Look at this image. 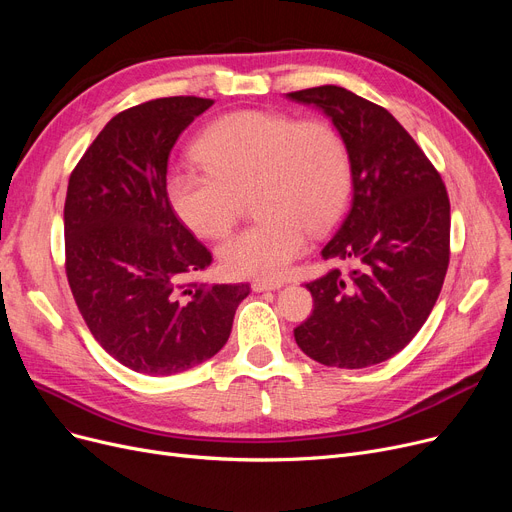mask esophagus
I'll list each match as a JSON object with an SVG mask.
<instances>
[{
    "label": "esophagus",
    "instance_id": "34e87169",
    "mask_svg": "<svg viewBox=\"0 0 512 512\" xmlns=\"http://www.w3.org/2000/svg\"><path fill=\"white\" fill-rule=\"evenodd\" d=\"M284 286V282L282 280H255L253 284H251V288L255 290V292H263V290H278V288H282Z\"/></svg>",
    "mask_w": 512,
    "mask_h": 512
}]
</instances>
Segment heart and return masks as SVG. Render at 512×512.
I'll list each match as a JSON object with an SVG mask.
<instances>
[{
  "instance_id": "heart-1",
  "label": "heart",
  "mask_w": 512,
  "mask_h": 512,
  "mask_svg": "<svg viewBox=\"0 0 512 512\" xmlns=\"http://www.w3.org/2000/svg\"><path fill=\"white\" fill-rule=\"evenodd\" d=\"M195 153L203 170H176L166 184L188 230L209 240L224 238L251 193L263 218L218 249L230 278H282L307 251L309 232H328L351 201V149L328 120L240 110L215 120Z\"/></svg>"
}]
</instances>
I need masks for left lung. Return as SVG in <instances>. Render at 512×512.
<instances>
[{"label":"left lung","mask_w":512,"mask_h":512,"mask_svg":"<svg viewBox=\"0 0 512 512\" xmlns=\"http://www.w3.org/2000/svg\"><path fill=\"white\" fill-rule=\"evenodd\" d=\"M286 97L319 107L353 157L351 209L321 257L355 267L305 284L313 313L294 340L321 365H378L415 338L438 301L450 259L446 186L384 107L334 85Z\"/></svg>","instance_id":"1"}]
</instances>
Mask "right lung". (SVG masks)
<instances>
[{"label":"right lung","instance_id":"add662e5","mask_svg":"<svg viewBox=\"0 0 512 512\" xmlns=\"http://www.w3.org/2000/svg\"><path fill=\"white\" fill-rule=\"evenodd\" d=\"M213 105L161 97L120 112L70 174L66 276L80 315L107 355L147 375H172L228 342L249 284H186L211 253L168 199V157Z\"/></svg>","mask_w":512,"mask_h":512}]
</instances>
